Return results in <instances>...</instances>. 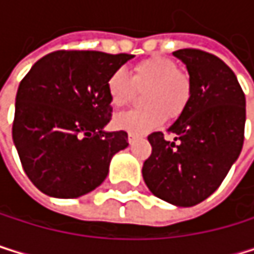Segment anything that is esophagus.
Instances as JSON below:
<instances>
[{"instance_id":"esophagus-1","label":"esophagus","mask_w":254,"mask_h":254,"mask_svg":"<svg viewBox=\"0 0 254 254\" xmlns=\"http://www.w3.org/2000/svg\"><path fill=\"white\" fill-rule=\"evenodd\" d=\"M135 140H137V135H134V134H128V141H129V144H132Z\"/></svg>"}]
</instances>
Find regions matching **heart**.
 Wrapping results in <instances>:
<instances>
[{
  "instance_id": "heart-1",
  "label": "heart",
  "mask_w": 254,
  "mask_h": 254,
  "mask_svg": "<svg viewBox=\"0 0 254 254\" xmlns=\"http://www.w3.org/2000/svg\"><path fill=\"white\" fill-rule=\"evenodd\" d=\"M143 90L144 108L117 114L113 122L117 129L141 135L160 128L166 117L177 119L190 100L192 83L178 64L166 56L138 61L128 74L122 70L114 71L106 82V93L114 108L125 106L134 99L135 91Z\"/></svg>"
}]
</instances>
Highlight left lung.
Instances as JSON below:
<instances>
[{
    "instance_id": "obj_1",
    "label": "left lung",
    "mask_w": 254,
    "mask_h": 254,
    "mask_svg": "<svg viewBox=\"0 0 254 254\" xmlns=\"http://www.w3.org/2000/svg\"><path fill=\"white\" fill-rule=\"evenodd\" d=\"M192 94L186 110L168 129L152 132L143 180L149 190L174 206L190 207L209 198L229 174L244 144L246 96L235 73L219 58L183 48Z\"/></svg>"
}]
</instances>
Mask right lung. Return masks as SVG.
Masks as SVG:
<instances>
[{"instance_id": "obj_1", "label": "right lung", "mask_w": 254, "mask_h": 254, "mask_svg": "<svg viewBox=\"0 0 254 254\" xmlns=\"http://www.w3.org/2000/svg\"><path fill=\"white\" fill-rule=\"evenodd\" d=\"M132 56L59 50L39 59L16 93L13 143L24 172L48 196L77 198L108 175L125 131L108 132V77Z\"/></svg>"}]
</instances>
